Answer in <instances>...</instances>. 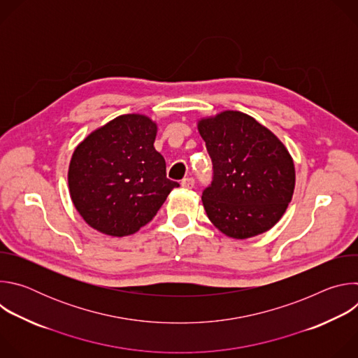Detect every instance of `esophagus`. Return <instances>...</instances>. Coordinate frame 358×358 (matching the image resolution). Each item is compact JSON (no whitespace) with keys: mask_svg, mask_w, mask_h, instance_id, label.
Wrapping results in <instances>:
<instances>
[{"mask_svg":"<svg viewBox=\"0 0 358 358\" xmlns=\"http://www.w3.org/2000/svg\"><path fill=\"white\" fill-rule=\"evenodd\" d=\"M194 184H195V180H194L192 177H185V178L181 180V185H182L184 188H192Z\"/></svg>","mask_w":358,"mask_h":358,"instance_id":"obj_1","label":"esophagus"}]
</instances>
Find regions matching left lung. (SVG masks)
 <instances>
[{
	"instance_id": "1",
	"label": "left lung",
	"mask_w": 358,
	"mask_h": 358,
	"mask_svg": "<svg viewBox=\"0 0 358 358\" xmlns=\"http://www.w3.org/2000/svg\"><path fill=\"white\" fill-rule=\"evenodd\" d=\"M198 131L213 162V181L202 191L211 222L235 239L271 229L294 189L286 147L253 117L234 110L199 120Z\"/></svg>"
}]
</instances>
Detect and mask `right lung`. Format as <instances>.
Here are the masks:
<instances>
[{"label":"right lung","instance_id":"1","mask_svg":"<svg viewBox=\"0 0 358 358\" xmlns=\"http://www.w3.org/2000/svg\"><path fill=\"white\" fill-rule=\"evenodd\" d=\"M157 126L123 115L90 133L73 151L68 182L75 208L96 231L126 236L148 224L173 188L155 148Z\"/></svg>","mask_w":358,"mask_h":358}]
</instances>
